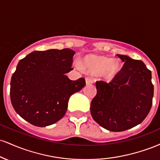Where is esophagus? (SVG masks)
Wrapping results in <instances>:
<instances>
[{
  "label": "esophagus",
  "instance_id": "34e87169",
  "mask_svg": "<svg viewBox=\"0 0 160 160\" xmlns=\"http://www.w3.org/2000/svg\"><path fill=\"white\" fill-rule=\"evenodd\" d=\"M93 82L92 79L90 78H86V85H89V84H92Z\"/></svg>",
  "mask_w": 160,
  "mask_h": 160
}]
</instances>
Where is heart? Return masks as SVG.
<instances>
[{
    "label": "heart",
    "instance_id": "b5f03b06",
    "mask_svg": "<svg viewBox=\"0 0 160 160\" xmlns=\"http://www.w3.org/2000/svg\"><path fill=\"white\" fill-rule=\"evenodd\" d=\"M78 69H81L79 62L75 63ZM83 68L92 74H102L107 80H112L120 73L122 64L119 60L102 56L88 55L82 59Z\"/></svg>",
    "mask_w": 160,
    "mask_h": 160
}]
</instances>
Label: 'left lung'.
Wrapping results in <instances>:
<instances>
[{"instance_id": "left-lung-1", "label": "left lung", "mask_w": 160, "mask_h": 160, "mask_svg": "<svg viewBox=\"0 0 160 160\" xmlns=\"http://www.w3.org/2000/svg\"><path fill=\"white\" fill-rule=\"evenodd\" d=\"M122 68L109 83L96 82L91 102L92 118L111 132H122L141 123L150 111L153 97L151 71L142 61L117 55Z\"/></svg>"}]
</instances>
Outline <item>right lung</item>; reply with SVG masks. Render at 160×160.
<instances>
[{"label":"right lung","mask_w":160,"mask_h":160,"mask_svg":"<svg viewBox=\"0 0 160 160\" xmlns=\"http://www.w3.org/2000/svg\"><path fill=\"white\" fill-rule=\"evenodd\" d=\"M72 49L34 51L18 63L10 82L12 107L22 118L45 127L64 117L70 97L86 85L84 78L71 80Z\"/></svg>","instance_id":"1"}]
</instances>
